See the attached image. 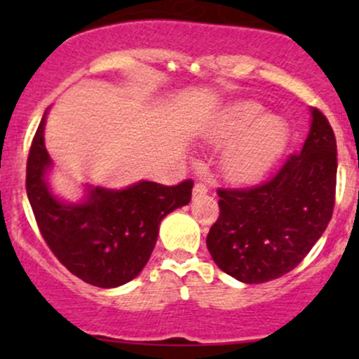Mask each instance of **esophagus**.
<instances>
[{"instance_id": "esophagus-1", "label": "esophagus", "mask_w": 359, "mask_h": 359, "mask_svg": "<svg viewBox=\"0 0 359 359\" xmlns=\"http://www.w3.org/2000/svg\"><path fill=\"white\" fill-rule=\"evenodd\" d=\"M209 191V187L204 182H197L194 185V194H205Z\"/></svg>"}]
</instances>
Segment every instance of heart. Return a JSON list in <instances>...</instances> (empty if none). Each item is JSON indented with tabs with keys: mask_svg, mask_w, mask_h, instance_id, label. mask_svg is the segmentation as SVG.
<instances>
[{
	"mask_svg": "<svg viewBox=\"0 0 359 359\" xmlns=\"http://www.w3.org/2000/svg\"><path fill=\"white\" fill-rule=\"evenodd\" d=\"M288 140L285 123L273 114H263L258 102H240L214 130L212 142L229 145L224 170L238 182L257 179L278 158Z\"/></svg>",
	"mask_w": 359,
	"mask_h": 359,
	"instance_id": "1",
	"label": "heart"
}]
</instances>
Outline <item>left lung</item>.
<instances>
[{
  "label": "left lung",
  "instance_id": "1",
  "mask_svg": "<svg viewBox=\"0 0 359 359\" xmlns=\"http://www.w3.org/2000/svg\"><path fill=\"white\" fill-rule=\"evenodd\" d=\"M311 113L302 150L273 174L251 187L217 189L219 217L205 245L214 263L240 282H270L294 270L331 221L336 137L319 109Z\"/></svg>",
  "mask_w": 359,
  "mask_h": 359
}]
</instances>
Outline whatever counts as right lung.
I'll use <instances>...</instances> for the list:
<instances>
[{
  "label": "right lung",
  "mask_w": 359,
  "mask_h": 359,
  "mask_svg": "<svg viewBox=\"0 0 359 359\" xmlns=\"http://www.w3.org/2000/svg\"><path fill=\"white\" fill-rule=\"evenodd\" d=\"M45 114L27 160V194L48 248L72 275L101 288L133 280L147 265L160 221L189 204L192 180L177 185L142 182L123 189H89L84 203L65 204L45 182L50 156L43 143Z\"/></svg>",
  "instance_id": "obj_1"
}]
</instances>
